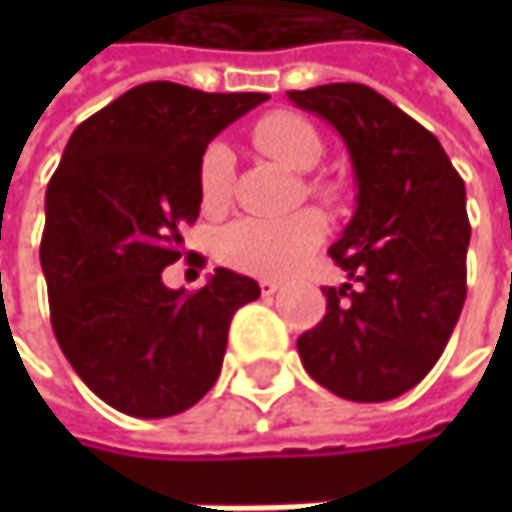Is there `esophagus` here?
Listing matches in <instances>:
<instances>
[{"label":"esophagus","mask_w":512,"mask_h":512,"mask_svg":"<svg viewBox=\"0 0 512 512\" xmlns=\"http://www.w3.org/2000/svg\"><path fill=\"white\" fill-rule=\"evenodd\" d=\"M259 287H262V296H273V293H279V282H273V279H262L259 282Z\"/></svg>","instance_id":"esophagus-1"}]
</instances>
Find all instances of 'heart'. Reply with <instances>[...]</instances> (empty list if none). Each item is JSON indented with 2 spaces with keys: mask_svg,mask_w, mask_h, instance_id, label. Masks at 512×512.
Segmentation results:
<instances>
[{
  "mask_svg": "<svg viewBox=\"0 0 512 512\" xmlns=\"http://www.w3.org/2000/svg\"><path fill=\"white\" fill-rule=\"evenodd\" d=\"M253 139L270 156L293 170H313L322 159V139L316 128L299 113L276 110L256 122ZM199 202L207 213H219L230 202L233 187V150L225 142H213L199 159ZM325 219L319 210H296L276 219L245 216L227 225L216 239V256L227 267L250 276H287L322 242Z\"/></svg>",
  "mask_w": 512,
  "mask_h": 512,
  "instance_id": "heart-1",
  "label": "heart"
}]
</instances>
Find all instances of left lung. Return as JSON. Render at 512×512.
<instances>
[{
  "instance_id": "obj_1",
  "label": "left lung",
  "mask_w": 512,
  "mask_h": 512,
  "mask_svg": "<svg viewBox=\"0 0 512 512\" xmlns=\"http://www.w3.org/2000/svg\"><path fill=\"white\" fill-rule=\"evenodd\" d=\"M342 136L356 213L330 256L322 322L299 336L310 379L350 402H387L439 362L467 296L464 182L439 139L382 93L333 82L287 93Z\"/></svg>"
}]
</instances>
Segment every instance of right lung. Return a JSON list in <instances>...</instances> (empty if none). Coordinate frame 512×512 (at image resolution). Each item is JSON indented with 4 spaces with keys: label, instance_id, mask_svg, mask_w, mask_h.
<instances>
[{
    "label": "right lung",
    "instance_id": "obj_1",
    "mask_svg": "<svg viewBox=\"0 0 512 512\" xmlns=\"http://www.w3.org/2000/svg\"><path fill=\"white\" fill-rule=\"evenodd\" d=\"M270 99L148 82L73 130L45 193L39 262L50 325L90 390L136 419H168L219 379L233 313L259 285L216 267L196 293L162 270L199 219V159L216 133Z\"/></svg>",
    "mask_w": 512,
    "mask_h": 512
}]
</instances>
